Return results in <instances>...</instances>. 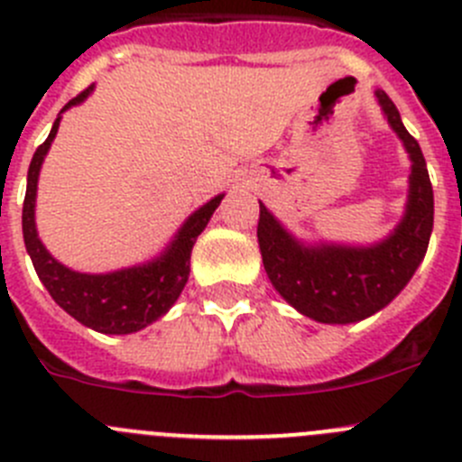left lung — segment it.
Segmentation results:
<instances>
[{"instance_id": "obj_1", "label": "left lung", "mask_w": 462, "mask_h": 462, "mask_svg": "<svg viewBox=\"0 0 462 462\" xmlns=\"http://www.w3.org/2000/svg\"><path fill=\"white\" fill-rule=\"evenodd\" d=\"M374 94L413 162L409 203L393 235L370 248L304 245L259 203L257 239L268 280L291 307L329 325L364 320L386 307L418 271L433 230V189L422 149L404 128L391 97L383 89Z\"/></svg>"}]
</instances>
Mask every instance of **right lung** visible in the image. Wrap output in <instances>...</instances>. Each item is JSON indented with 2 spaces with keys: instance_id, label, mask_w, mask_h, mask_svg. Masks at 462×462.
Listing matches in <instances>:
<instances>
[{
  "instance_id": "right-lung-1",
  "label": "right lung",
  "mask_w": 462,
  "mask_h": 462,
  "mask_svg": "<svg viewBox=\"0 0 462 462\" xmlns=\"http://www.w3.org/2000/svg\"><path fill=\"white\" fill-rule=\"evenodd\" d=\"M92 88L94 85H89L79 97L71 98L62 107L60 115L67 107L85 101ZM60 115L56 117L51 133L38 146L29 164L24 208H22V232H24L26 253L31 254L35 273H38L40 282L47 286L49 295L56 300L58 307L65 309L80 325L101 331V334H133V331L144 329L146 325L164 316L178 300V295L182 293L187 277H189L191 248L212 218L214 209L221 205L223 194L214 196L209 203L196 209L182 223L167 250L153 262L106 273V275H88V273L71 271L47 253L42 241L38 239V230H35V191H38L40 167H42L44 155H47L49 146L58 133Z\"/></svg>"
}]
</instances>
